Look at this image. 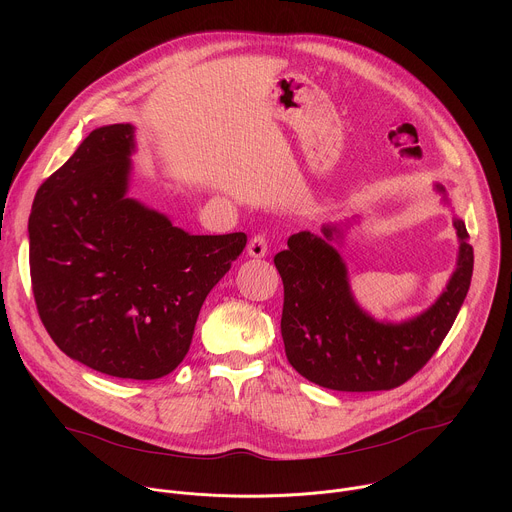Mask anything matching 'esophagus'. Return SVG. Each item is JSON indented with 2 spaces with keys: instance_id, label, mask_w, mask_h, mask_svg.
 <instances>
[{
  "instance_id": "34e87169",
  "label": "esophagus",
  "mask_w": 512,
  "mask_h": 512,
  "mask_svg": "<svg viewBox=\"0 0 512 512\" xmlns=\"http://www.w3.org/2000/svg\"><path fill=\"white\" fill-rule=\"evenodd\" d=\"M247 253H249V257H265L267 255V239H265V235H255V237H251V241H249V245H247Z\"/></svg>"
}]
</instances>
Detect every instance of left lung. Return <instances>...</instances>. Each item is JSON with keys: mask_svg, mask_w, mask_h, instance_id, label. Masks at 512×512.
Returning <instances> with one entry per match:
<instances>
[{"mask_svg": "<svg viewBox=\"0 0 512 512\" xmlns=\"http://www.w3.org/2000/svg\"><path fill=\"white\" fill-rule=\"evenodd\" d=\"M437 190L444 192L442 186ZM458 267L431 308L401 324L377 322L354 302L346 265L324 237L302 231L287 239L273 263L283 281L281 336L285 354L308 381L334 391H389L409 381L450 332L470 289L474 249L466 225L456 218Z\"/></svg>", "mask_w": 512, "mask_h": 512, "instance_id": "1", "label": "left lung"}]
</instances>
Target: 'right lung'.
Returning a JSON list of instances; mask_svg holds the SVG:
<instances>
[{
    "label": "right lung",
    "mask_w": 512,
    "mask_h": 512,
    "mask_svg": "<svg viewBox=\"0 0 512 512\" xmlns=\"http://www.w3.org/2000/svg\"><path fill=\"white\" fill-rule=\"evenodd\" d=\"M133 125L89 133L42 182L28 221L40 320L72 360L150 381L184 360L208 291L245 233L190 235L127 198Z\"/></svg>",
    "instance_id": "right-lung-1"
}]
</instances>
